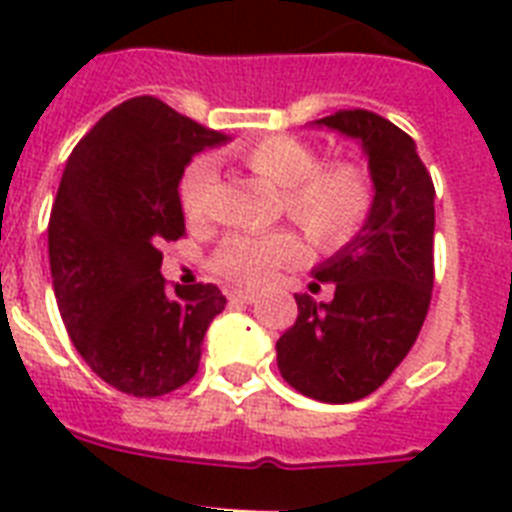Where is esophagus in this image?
Masks as SVG:
<instances>
[{
  "label": "esophagus",
  "instance_id": "esophagus-1",
  "mask_svg": "<svg viewBox=\"0 0 512 512\" xmlns=\"http://www.w3.org/2000/svg\"><path fill=\"white\" fill-rule=\"evenodd\" d=\"M228 300H231V303L249 305V303H255L257 295L255 292H249V289H228Z\"/></svg>",
  "mask_w": 512,
  "mask_h": 512
}]
</instances>
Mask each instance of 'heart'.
Returning a JSON list of instances; mask_svg holds the SVG:
<instances>
[{
    "label": "heart",
    "instance_id": "b5f03b06",
    "mask_svg": "<svg viewBox=\"0 0 512 512\" xmlns=\"http://www.w3.org/2000/svg\"><path fill=\"white\" fill-rule=\"evenodd\" d=\"M239 162L281 188V209L321 249H337L361 233L374 209L372 175L358 162H324L316 143L297 135H265L233 148ZM215 164L196 156L180 177V207L188 223H207L212 215ZM303 241L295 231L231 233L212 257L225 279L257 287L279 265L295 263Z\"/></svg>",
    "mask_w": 512,
    "mask_h": 512
}]
</instances>
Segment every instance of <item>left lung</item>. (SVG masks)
<instances>
[{"instance_id":"left-lung-1","label":"left lung","mask_w":512,"mask_h":512,"mask_svg":"<svg viewBox=\"0 0 512 512\" xmlns=\"http://www.w3.org/2000/svg\"><path fill=\"white\" fill-rule=\"evenodd\" d=\"M313 124L361 143L374 209L356 239L313 268L335 287L332 303L295 295L297 321L276 342V361L303 396L350 404L388 380L428 316L436 188L414 140L380 114L353 108Z\"/></svg>"}]
</instances>
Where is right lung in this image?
<instances>
[{
    "label": "right lung",
    "mask_w": 512,
    "mask_h": 512,
    "mask_svg": "<svg viewBox=\"0 0 512 512\" xmlns=\"http://www.w3.org/2000/svg\"><path fill=\"white\" fill-rule=\"evenodd\" d=\"M225 140L143 95L111 108L68 156L47 228L52 289L74 348L127 396L156 398L191 380L225 308L215 284L170 292L162 276L164 241L185 233L180 177Z\"/></svg>",
    "instance_id": "1"
}]
</instances>
